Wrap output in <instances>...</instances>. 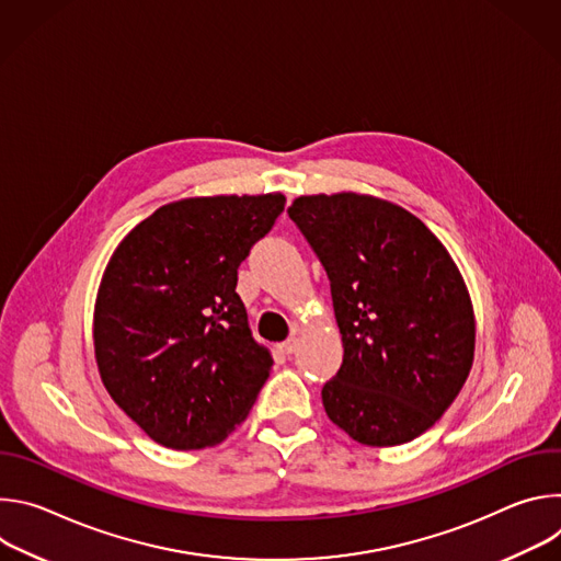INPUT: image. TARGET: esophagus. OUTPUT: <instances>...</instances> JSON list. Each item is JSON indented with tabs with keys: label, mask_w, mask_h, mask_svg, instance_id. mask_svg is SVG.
Instances as JSON below:
<instances>
[{
	"label": "esophagus",
	"mask_w": 561,
	"mask_h": 561,
	"mask_svg": "<svg viewBox=\"0 0 561 561\" xmlns=\"http://www.w3.org/2000/svg\"><path fill=\"white\" fill-rule=\"evenodd\" d=\"M297 348H299V337H290V340H286L284 344H279V351H282L284 355H293Z\"/></svg>",
	"instance_id": "esophagus-1"
}]
</instances>
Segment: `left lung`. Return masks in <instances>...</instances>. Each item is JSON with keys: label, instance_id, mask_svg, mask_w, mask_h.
Listing matches in <instances>:
<instances>
[{"label": "left lung", "instance_id": "8db88e82", "mask_svg": "<svg viewBox=\"0 0 561 561\" xmlns=\"http://www.w3.org/2000/svg\"><path fill=\"white\" fill-rule=\"evenodd\" d=\"M327 268L344 362L322 388L329 420L364 446L426 433L474 357L463 277L431 228L392 202L301 195L288 208Z\"/></svg>", "mask_w": 561, "mask_h": 561}]
</instances>
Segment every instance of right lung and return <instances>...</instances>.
Instances as JSON below:
<instances>
[{
    "label": "right lung",
    "instance_id": "add662e5",
    "mask_svg": "<svg viewBox=\"0 0 561 561\" xmlns=\"http://www.w3.org/2000/svg\"><path fill=\"white\" fill-rule=\"evenodd\" d=\"M282 193L188 197L157 208L115 249L93 314L100 377L157 444L215 446L268 379L237 268L284 210Z\"/></svg>",
    "mask_w": 561,
    "mask_h": 561
}]
</instances>
